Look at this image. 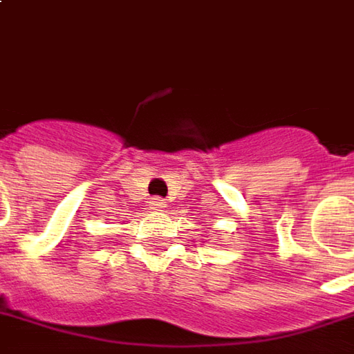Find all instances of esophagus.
Masks as SVG:
<instances>
[{"label": "esophagus", "mask_w": 354, "mask_h": 354, "mask_svg": "<svg viewBox=\"0 0 354 354\" xmlns=\"http://www.w3.org/2000/svg\"><path fill=\"white\" fill-rule=\"evenodd\" d=\"M149 203H151V207L153 209H165V205H167V203H165V199H160V197H151V201H149Z\"/></svg>", "instance_id": "34e87169"}]
</instances>
